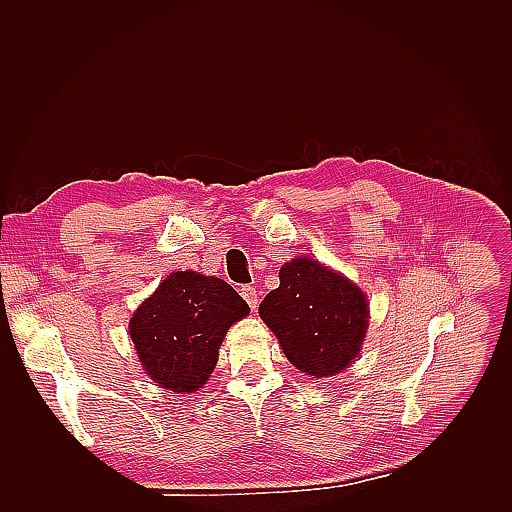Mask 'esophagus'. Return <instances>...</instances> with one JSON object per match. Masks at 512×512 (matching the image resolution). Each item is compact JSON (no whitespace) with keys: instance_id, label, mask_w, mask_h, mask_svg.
I'll list each match as a JSON object with an SVG mask.
<instances>
[{"instance_id":"34e87169","label":"esophagus","mask_w":512,"mask_h":512,"mask_svg":"<svg viewBox=\"0 0 512 512\" xmlns=\"http://www.w3.org/2000/svg\"><path fill=\"white\" fill-rule=\"evenodd\" d=\"M241 297L245 299V303L250 305L252 309H256V307H258V294H256V288H252V286H243V288H241Z\"/></svg>"}]
</instances>
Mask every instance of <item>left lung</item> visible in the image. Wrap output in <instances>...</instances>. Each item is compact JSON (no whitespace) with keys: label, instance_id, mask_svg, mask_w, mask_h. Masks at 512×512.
<instances>
[{"label":"left lung","instance_id":"obj_1","mask_svg":"<svg viewBox=\"0 0 512 512\" xmlns=\"http://www.w3.org/2000/svg\"><path fill=\"white\" fill-rule=\"evenodd\" d=\"M260 318L288 361L314 378L339 374L363 346L369 307L363 290L312 258L280 269V288L260 303Z\"/></svg>","mask_w":512,"mask_h":512}]
</instances>
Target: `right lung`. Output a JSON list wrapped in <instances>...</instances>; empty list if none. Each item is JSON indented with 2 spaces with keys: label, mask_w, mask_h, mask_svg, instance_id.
Wrapping results in <instances>:
<instances>
[{
  "label": "right lung",
  "mask_w": 512,
  "mask_h": 512,
  "mask_svg": "<svg viewBox=\"0 0 512 512\" xmlns=\"http://www.w3.org/2000/svg\"><path fill=\"white\" fill-rule=\"evenodd\" d=\"M247 314L250 307L220 277L177 271L136 309L130 337L158 386L192 393L213 374L230 324Z\"/></svg>",
  "instance_id": "1"
}]
</instances>
